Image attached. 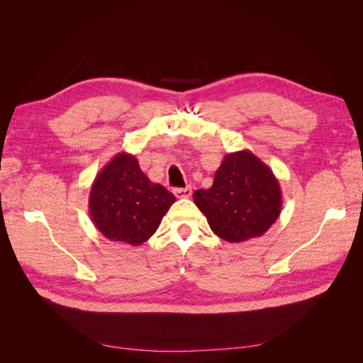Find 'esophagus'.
I'll list each match as a JSON object with an SVG mask.
<instances>
[{
	"mask_svg": "<svg viewBox=\"0 0 363 363\" xmlns=\"http://www.w3.org/2000/svg\"><path fill=\"white\" fill-rule=\"evenodd\" d=\"M174 194L177 199H189V196L192 195V188L191 186H186V188H177V189H174Z\"/></svg>",
	"mask_w": 363,
	"mask_h": 363,
	"instance_id": "obj_1",
	"label": "esophagus"
}]
</instances>
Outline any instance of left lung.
Listing matches in <instances>:
<instances>
[{"instance_id":"obj_1","label":"left lung","mask_w":363,"mask_h":363,"mask_svg":"<svg viewBox=\"0 0 363 363\" xmlns=\"http://www.w3.org/2000/svg\"><path fill=\"white\" fill-rule=\"evenodd\" d=\"M194 201L212 232L233 244L267 233L283 203L277 177L248 150L227 155L212 188L195 191Z\"/></svg>"}]
</instances>
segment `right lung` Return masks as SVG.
Instances as JSON below:
<instances>
[{
	"label": "right lung",
	"instance_id": "add662e5",
	"mask_svg": "<svg viewBox=\"0 0 363 363\" xmlns=\"http://www.w3.org/2000/svg\"><path fill=\"white\" fill-rule=\"evenodd\" d=\"M175 196L152 183L128 152H118L95 177L89 195V215L104 238L142 245L156 233Z\"/></svg>",
	"mask_w": 363,
	"mask_h": 363
}]
</instances>
